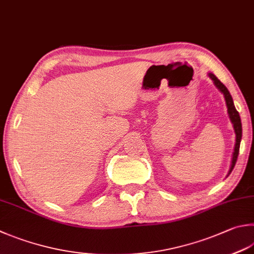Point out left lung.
<instances>
[{"mask_svg":"<svg viewBox=\"0 0 254 254\" xmlns=\"http://www.w3.org/2000/svg\"><path fill=\"white\" fill-rule=\"evenodd\" d=\"M208 76L210 78L213 80V84L223 94L224 99H226V105L228 108V115L229 118L232 123V127L234 129V133H236V143H234V149L232 152V158H231V165L230 168H229L228 175L227 177L231 174V171L233 170L234 166H236V162L238 159V155H239V149H240V142H241V138H242V125H241V119H240V115L237 112L236 107H234L233 104V99L231 97L230 93H229L228 88L224 86L220 80L216 77V75L212 73H208Z\"/></svg>","mask_w":254,"mask_h":254,"instance_id":"obj_1","label":"left lung"}]
</instances>
